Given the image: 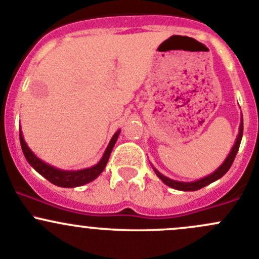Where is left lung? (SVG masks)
<instances>
[{
  "label": "left lung",
  "mask_w": 259,
  "mask_h": 259,
  "mask_svg": "<svg viewBox=\"0 0 259 259\" xmlns=\"http://www.w3.org/2000/svg\"><path fill=\"white\" fill-rule=\"evenodd\" d=\"M242 137H243V115L241 116V124H239V130H238V135H237L236 142H234V145L232 146L231 151H229V154L227 155V158L224 159L223 163H222L221 165H219L218 168L213 171V173H210L209 176L204 177V178H200L198 180H194V182H179V180L170 179V178H168V177L163 176V174H161L158 169L154 168L153 165L151 166H153L154 171H155V174L158 176V178L160 179L164 184L168 185V187H170V188H173V189L183 190V192H193V190H199V189H202V188L209 185L210 183L221 179L222 177H223L224 174L229 170V168H231L232 164H233L237 153H238L239 145H241V142H242Z\"/></svg>",
  "instance_id": "obj_1"
}]
</instances>
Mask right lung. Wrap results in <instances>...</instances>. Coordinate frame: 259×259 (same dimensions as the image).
Returning <instances> with one entry per match:
<instances>
[{"label": "right lung", "instance_id": "right-lung-1", "mask_svg": "<svg viewBox=\"0 0 259 259\" xmlns=\"http://www.w3.org/2000/svg\"><path fill=\"white\" fill-rule=\"evenodd\" d=\"M120 132L121 130H117L116 133L113 135V138L109 142L108 146H106L105 151H104L103 156H101L100 160L95 164V165L90 166V168L80 169V170H64V169L56 168L54 165H50V164L45 163L44 160H41L40 158L35 155L32 150L28 148V145L26 144L25 139H23L22 130L20 127V143L21 148H22L23 155H25L26 160L28 161L31 166L37 171L38 174L46 178L49 182H51L52 184L57 185V187L62 188H75V187H81V185H85L88 183L93 182L100 176L101 173L105 169L106 164H108L109 156H110L111 150H113L115 143H116L117 137H119Z\"/></svg>", "mask_w": 259, "mask_h": 259}]
</instances>
